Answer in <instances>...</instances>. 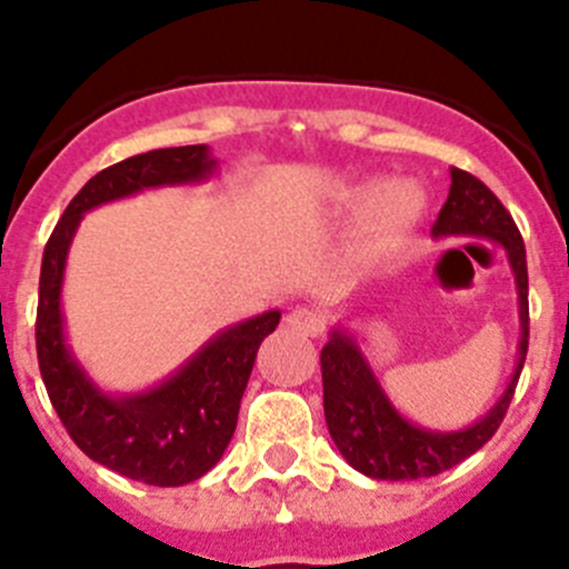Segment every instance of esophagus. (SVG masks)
I'll return each mask as SVG.
<instances>
[{"instance_id": "esophagus-1", "label": "esophagus", "mask_w": 569, "mask_h": 569, "mask_svg": "<svg viewBox=\"0 0 569 569\" xmlns=\"http://www.w3.org/2000/svg\"><path fill=\"white\" fill-rule=\"evenodd\" d=\"M286 322H289V329L300 331V335H309V337L322 335V329H326V320H322L320 311L306 309V306H297V309H291L289 315H286Z\"/></svg>"}]
</instances>
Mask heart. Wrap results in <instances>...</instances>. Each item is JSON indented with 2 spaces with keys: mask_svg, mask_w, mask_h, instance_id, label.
Returning <instances> with one entry per match:
<instances>
[{
  "mask_svg": "<svg viewBox=\"0 0 569 569\" xmlns=\"http://www.w3.org/2000/svg\"><path fill=\"white\" fill-rule=\"evenodd\" d=\"M362 198L366 196H360V201ZM422 209L425 198L413 183H391V187L380 189L368 209V238L377 247L393 243L419 221Z\"/></svg>",
  "mask_w": 569,
  "mask_h": 569,
  "instance_id": "b5f03b06",
  "label": "heart"
}]
</instances>
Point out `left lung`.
<instances>
[{"label": "left lung", "mask_w": 569, "mask_h": 569, "mask_svg": "<svg viewBox=\"0 0 569 569\" xmlns=\"http://www.w3.org/2000/svg\"><path fill=\"white\" fill-rule=\"evenodd\" d=\"M437 238L465 234V238H488L505 247L510 269L516 274L519 291V360L508 388L493 408L479 422L462 431H428L408 422L382 386L373 377L371 366L362 357L360 346L346 329L331 331L329 342L320 351L322 368V411L326 425L346 457V462L371 479L402 482V479H425L453 468L470 453L482 448L508 413L519 382L521 366L527 357V337H530V309H527V258L525 240L510 212L501 207L499 198L476 176L465 170H450V192L439 218L433 223Z\"/></svg>", "instance_id": "8db88e82"}]
</instances>
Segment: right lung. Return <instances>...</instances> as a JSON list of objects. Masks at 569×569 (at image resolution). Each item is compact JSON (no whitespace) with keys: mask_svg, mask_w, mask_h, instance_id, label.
Segmentation results:
<instances>
[{"mask_svg":"<svg viewBox=\"0 0 569 569\" xmlns=\"http://www.w3.org/2000/svg\"><path fill=\"white\" fill-rule=\"evenodd\" d=\"M214 167L209 147L192 144L141 152L101 170L56 223L39 274L36 355L61 425L93 462L156 488L196 482L223 457L258 348L278 329L280 311H266L214 335L161 386L110 397L93 386L64 342L61 280L81 214L141 189L203 181Z\"/></svg>","mask_w":569,"mask_h":569,"instance_id":"add662e5","label":"right lung"}]
</instances>
